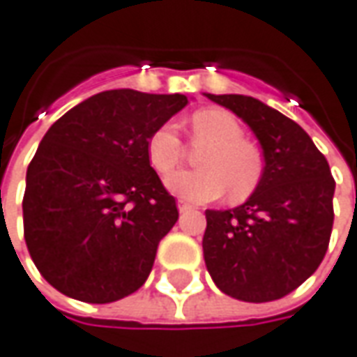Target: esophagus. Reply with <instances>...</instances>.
<instances>
[{
    "instance_id": "obj_1",
    "label": "esophagus",
    "mask_w": 357,
    "mask_h": 357,
    "mask_svg": "<svg viewBox=\"0 0 357 357\" xmlns=\"http://www.w3.org/2000/svg\"><path fill=\"white\" fill-rule=\"evenodd\" d=\"M190 210H192V206H190V204L178 202V211H181V213H184V211H190Z\"/></svg>"
}]
</instances>
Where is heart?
<instances>
[{
  "mask_svg": "<svg viewBox=\"0 0 357 357\" xmlns=\"http://www.w3.org/2000/svg\"><path fill=\"white\" fill-rule=\"evenodd\" d=\"M196 142L208 144L198 159L202 171H178L165 178V186L186 202L206 204L221 198L245 200L260 183L262 157L257 147L245 142V128L239 118L223 108H204L190 118ZM147 159L153 171L167 174L181 163L183 142L174 124L167 122L147 137Z\"/></svg>",
  "mask_w": 357,
  "mask_h": 357,
  "instance_id": "1",
  "label": "heart"
}]
</instances>
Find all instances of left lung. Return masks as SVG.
<instances>
[{
    "instance_id": "8db88e82",
    "label": "left lung",
    "mask_w": 357,
    "mask_h": 357,
    "mask_svg": "<svg viewBox=\"0 0 357 357\" xmlns=\"http://www.w3.org/2000/svg\"><path fill=\"white\" fill-rule=\"evenodd\" d=\"M206 97L247 124L264 155L249 200L206 210L204 260L223 294L264 303L287 296L323 262L333 231L334 178L324 155L294 120L245 95Z\"/></svg>"
}]
</instances>
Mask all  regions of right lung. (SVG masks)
I'll use <instances>...</instances> for the list:
<instances>
[{"instance_id": "obj_1", "label": "right lung", "mask_w": 357, "mask_h": 357, "mask_svg": "<svg viewBox=\"0 0 357 357\" xmlns=\"http://www.w3.org/2000/svg\"><path fill=\"white\" fill-rule=\"evenodd\" d=\"M184 95L114 89L56 120L26 169L24 241L63 296L110 303L144 286L178 210L147 159V137Z\"/></svg>"}]
</instances>
